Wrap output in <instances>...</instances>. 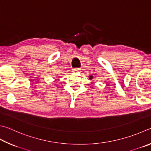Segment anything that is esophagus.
I'll return each instance as SVG.
<instances>
[{"mask_svg": "<svg viewBox=\"0 0 151 151\" xmlns=\"http://www.w3.org/2000/svg\"><path fill=\"white\" fill-rule=\"evenodd\" d=\"M81 69L79 68H74L73 70V72H79V71H80Z\"/></svg>", "mask_w": 151, "mask_h": 151, "instance_id": "1", "label": "esophagus"}]
</instances>
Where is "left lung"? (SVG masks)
I'll return each instance as SVG.
<instances>
[{
  "mask_svg": "<svg viewBox=\"0 0 151 151\" xmlns=\"http://www.w3.org/2000/svg\"><path fill=\"white\" fill-rule=\"evenodd\" d=\"M90 79H91V78H90Z\"/></svg>",
  "mask_w": 151,
  "mask_h": 151,
  "instance_id": "left-lung-1",
  "label": "left lung"
}]
</instances>
